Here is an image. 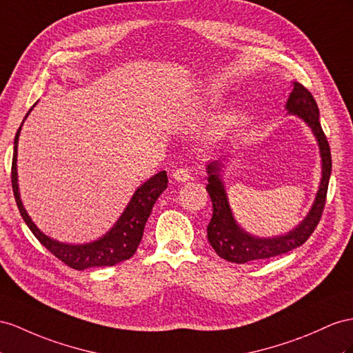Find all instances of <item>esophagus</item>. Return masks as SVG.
I'll return each mask as SVG.
<instances>
[{
	"label": "esophagus",
	"instance_id": "esophagus-1",
	"mask_svg": "<svg viewBox=\"0 0 353 353\" xmlns=\"http://www.w3.org/2000/svg\"><path fill=\"white\" fill-rule=\"evenodd\" d=\"M173 179L179 183H186V182H189V180H191V176H189V173L185 168H179L173 173Z\"/></svg>",
	"mask_w": 353,
	"mask_h": 353
}]
</instances>
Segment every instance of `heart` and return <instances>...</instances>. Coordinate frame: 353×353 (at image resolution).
<instances>
[{"mask_svg": "<svg viewBox=\"0 0 353 353\" xmlns=\"http://www.w3.org/2000/svg\"><path fill=\"white\" fill-rule=\"evenodd\" d=\"M203 103L205 105H214L219 103L218 95L214 94H207L203 97ZM234 125V116L228 112L221 113L218 116H214L210 125L207 126V132H205V139L210 141H216L222 137H225L230 132V130L232 128Z\"/></svg>", "mask_w": 353, "mask_h": 353, "instance_id": "heart-1", "label": "heart"}]
</instances>
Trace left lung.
Segmentation results:
<instances>
[{"label":"left lung","instance_id":"1","mask_svg":"<svg viewBox=\"0 0 353 353\" xmlns=\"http://www.w3.org/2000/svg\"><path fill=\"white\" fill-rule=\"evenodd\" d=\"M292 92L289 94L285 108L288 114L300 117V119L312 130L316 143L319 148L322 176L319 189L316 192L314 201L310 207L305 218L296 225L295 228L289 230L285 234L273 237H258L241 228L237 219L234 218L232 209L230 205L227 189L222 174L230 159L225 157L221 159L210 161L205 167L207 180L205 185L213 204V216L207 227V239H209L212 248L221 258L230 261V263L245 264L250 261L265 259L276 255L286 254L312 236L314 228L318 227L319 219L323 212L325 198H327L330 176H331V152L327 137L322 131L319 122V108L316 104L313 95L301 83L292 82ZM231 158V157H230Z\"/></svg>","mask_w":353,"mask_h":353}]
</instances>
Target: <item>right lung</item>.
Returning <instances> with one entry per match:
<instances>
[{
	"label": "right lung",
	"instance_id": "add662e5",
	"mask_svg": "<svg viewBox=\"0 0 353 353\" xmlns=\"http://www.w3.org/2000/svg\"><path fill=\"white\" fill-rule=\"evenodd\" d=\"M35 104L30 108V112L23 117V122L31 113ZM16 132L14 146H13V162H12V186L17 209L21 212L22 219L28 225V228L41 245L46 248L50 254L55 255L62 263L74 270H85L90 267H112L125 259H130L135 250H137L144 225H146L152 213V207L157 203L158 196L167 189V173L159 171L158 174L152 176L146 182L141 183L132 194L130 203L126 204L125 210L114 222L113 227L108 230L104 236L99 239L83 243V245H71V243H62L46 236L37 225L32 222L28 212L25 210L19 192V180H17V143L22 125Z\"/></svg>",
	"mask_w": 353,
	"mask_h": 353
}]
</instances>
